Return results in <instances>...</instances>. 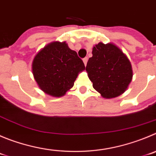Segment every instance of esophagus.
Instances as JSON below:
<instances>
[{
  "label": "esophagus",
  "mask_w": 156,
  "mask_h": 156,
  "mask_svg": "<svg viewBox=\"0 0 156 156\" xmlns=\"http://www.w3.org/2000/svg\"><path fill=\"white\" fill-rule=\"evenodd\" d=\"M83 62H84L85 65H87V62H88V57H85V58H83Z\"/></svg>",
  "instance_id": "esophagus-1"
}]
</instances>
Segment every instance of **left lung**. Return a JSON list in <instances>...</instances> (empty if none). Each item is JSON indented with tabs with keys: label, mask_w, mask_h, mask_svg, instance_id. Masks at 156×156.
I'll list each match as a JSON object with an SVG mask.
<instances>
[{
	"label": "left lung",
	"mask_w": 156,
	"mask_h": 156,
	"mask_svg": "<svg viewBox=\"0 0 156 156\" xmlns=\"http://www.w3.org/2000/svg\"><path fill=\"white\" fill-rule=\"evenodd\" d=\"M86 71L93 88L106 98L124 93L133 75L126 55L113 44H105L101 42L93 48Z\"/></svg>",
	"instance_id": "1"
}]
</instances>
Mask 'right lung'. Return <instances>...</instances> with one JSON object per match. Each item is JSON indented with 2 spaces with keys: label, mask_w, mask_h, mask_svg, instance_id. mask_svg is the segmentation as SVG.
<instances>
[{
  "label": "right lung",
  "mask_w": 156,
  "mask_h": 156,
  "mask_svg": "<svg viewBox=\"0 0 156 156\" xmlns=\"http://www.w3.org/2000/svg\"><path fill=\"white\" fill-rule=\"evenodd\" d=\"M82 60L65 42H52L37 54L32 72L41 89L61 97L71 88L80 71L85 70Z\"/></svg>",
  "instance_id": "obj_1"
}]
</instances>
